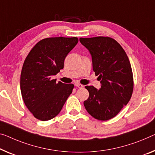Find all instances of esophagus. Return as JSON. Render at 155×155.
Segmentation results:
<instances>
[{
    "label": "esophagus",
    "instance_id": "1",
    "mask_svg": "<svg viewBox=\"0 0 155 155\" xmlns=\"http://www.w3.org/2000/svg\"><path fill=\"white\" fill-rule=\"evenodd\" d=\"M75 87H77L78 88H83V87H84V86H83L82 84H79V83H75Z\"/></svg>",
    "mask_w": 155,
    "mask_h": 155
}]
</instances>
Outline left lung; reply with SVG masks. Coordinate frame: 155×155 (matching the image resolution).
Returning a JSON list of instances; mask_svg holds the SVG:
<instances>
[{
	"label": "left lung",
	"instance_id": "1",
	"mask_svg": "<svg viewBox=\"0 0 155 155\" xmlns=\"http://www.w3.org/2000/svg\"><path fill=\"white\" fill-rule=\"evenodd\" d=\"M89 50L93 70L101 87L86 86L89 96L84 105L90 115L99 120L114 118L132 97L134 81L129 58L118 43L108 37L80 38Z\"/></svg>",
	"mask_w": 155,
	"mask_h": 155
}]
</instances>
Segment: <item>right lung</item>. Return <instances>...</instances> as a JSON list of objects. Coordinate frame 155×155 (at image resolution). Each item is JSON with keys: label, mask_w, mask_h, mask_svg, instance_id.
Returning a JSON list of instances; mask_svg holds the SVG:
<instances>
[{"label": "right lung", "mask_w": 155, "mask_h": 155, "mask_svg": "<svg viewBox=\"0 0 155 155\" xmlns=\"http://www.w3.org/2000/svg\"><path fill=\"white\" fill-rule=\"evenodd\" d=\"M78 42L77 37H51L39 41L26 57L21 73L24 103L35 118L46 121L60 112L74 87L53 80Z\"/></svg>", "instance_id": "1"}]
</instances>
